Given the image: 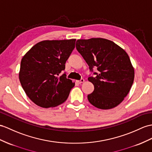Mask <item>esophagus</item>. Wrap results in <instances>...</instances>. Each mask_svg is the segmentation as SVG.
<instances>
[{
    "label": "esophagus",
    "mask_w": 152,
    "mask_h": 152,
    "mask_svg": "<svg viewBox=\"0 0 152 152\" xmlns=\"http://www.w3.org/2000/svg\"><path fill=\"white\" fill-rule=\"evenodd\" d=\"M84 82V79H81L79 80H77V83H79V84H81V83H83Z\"/></svg>",
    "instance_id": "esophagus-1"
}]
</instances>
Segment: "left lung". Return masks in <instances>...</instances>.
<instances>
[{"mask_svg": "<svg viewBox=\"0 0 152 152\" xmlns=\"http://www.w3.org/2000/svg\"><path fill=\"white\" fill-rule=\"evenodd\" d=\"M76 48L95 75L88 77L94 85V91L88 95L89 102L102 110L119 105L134 80V69L128 55L115 43L102 38L77 40Z\"/></svg>", "mask_w": 152, "mask_h": 152, "instance_id": "left-lung-1", "label": "left lung"}]
</instances>
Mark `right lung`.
I'll return each instance as SVG.
<instances>
[{"mask_svg": "<svg viewBox=\"0 0 152 152\" xmlns=\"http://www.w3.org/2000/svg\"><path fill=\"white\" fill-rule=\"evenodd\" d=\"M75 39L43 40L22 58L19 80L26 94L42 108L62 104L75 83L66 78V61L75 48Z\"/></svg>", "mask_w": 152, "mask_h": 152, "instance_id": "1", "label": "right lung"}]
</instances>
